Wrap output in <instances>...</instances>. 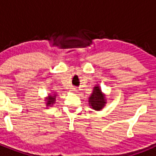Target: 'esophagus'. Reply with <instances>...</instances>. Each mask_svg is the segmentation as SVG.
Masks as SVG:
<instances>
[{"mask_svg": "<svg viewBox=\"0 0 156 156\" xmlns=\"http://www.w3.org/2000/svg\"><path fill=\"white\" fill-rule=\"evenodd\" d=\"M69 91L70 92H73V93H77V92H78V90H77L76 88H75V87H72L71 89H70Z\"/></svg>", "mask_w": 156, "mask_h": 156, "instance_id": "34e87169", "label": "esophagus"}]
</instances>
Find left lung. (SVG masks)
Wrapping results in <instances>:
<instances>
[{"mask_svg": "<svg viewBox=\"0 0 156 156\" xmlns=\"http://www.w3.org/2000/svg\"><path fill=\"white\" fill-rule=\"evenodd\" d=\"M88 103L90 108L95 111H101L107 103L105 94L101 91V87L98 84L95 85L93 91L88 98Z\"/></svg>", "mask_w": 156, "mask_h": 156, "instance_id": "obj_1", "label": "left lung"}]
</instances>
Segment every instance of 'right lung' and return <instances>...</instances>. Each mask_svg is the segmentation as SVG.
Returning a JSON list of instances; mask_svg holds the SVG:
<instances>
[{
	"label": "right lung",
	"mask_w": 156,
	"mask_h": 156,
	"mask_svg": "<svg viewBox=\"0 0 156 156\" xmlns=\"http://www.w3.org/2000/svg\"><path fill=\"white\" fill-rule=\"evenodd\" d=\"M48 96L44 98L45 104H46L47 107L51 106V107L56 101V97H57V94L56 92H51V93L48 94Z\"/></svg>",
	"instance_id": "1"
}]
</instances>
